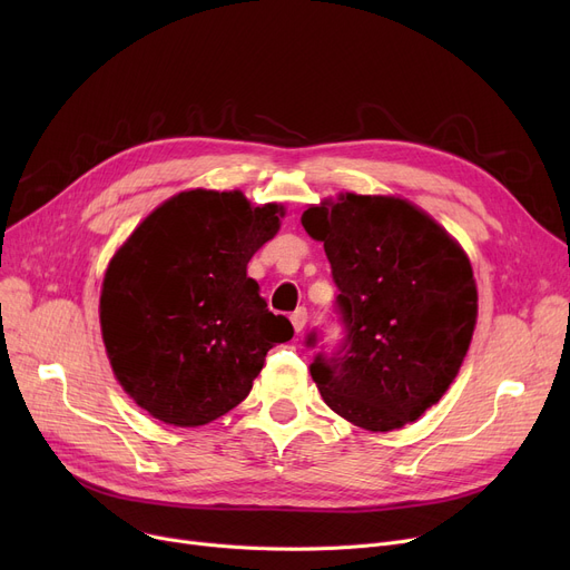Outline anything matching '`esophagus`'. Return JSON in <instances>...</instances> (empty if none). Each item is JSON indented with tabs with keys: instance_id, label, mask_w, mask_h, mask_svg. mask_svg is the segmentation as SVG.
Instances as JSON below:
<instances>
[{
	"instance_id": "esophagus-1",
	"label": "esophagus",
	"mask_w": 570,
	"mask_h": 570,
	"mask_svg": "<svg viewBox=\"0 0 570 570\" xmlns=\"http://www.w3.org/2000/svg\"><path fill=\"white\" fill-rule=\"evenodd\" d=\"M291 323L295 327V333H303L305 325H307V309L305 307H297L293 314H291Z\"/></svg>"
}]
</instances>
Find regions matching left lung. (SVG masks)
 <instances>
[{"instance_id": "obj_1", "label": "left lung", "mask_w": 570, "mask_h": 570, "mask_svg": "<svg viewBox=\"0 0 570 570\" xmlns=\"http://www.w3.org/2000/svg\"><path fill=\"white\" fill-rule=\"evenodd\" d=\"M337 284L344 340L309 365L323 402L348 423L391 432L434 406L460 372L478 316L464 249L395 196H340L305 209ZM316 333L307 346H316Z\"/></svg>"}]
</instances>
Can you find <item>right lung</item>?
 Segmentation results:
<instances>
[{"label": "right lung", "mask_w": 570, "mask_h": 570, "mask_svg": "<svg viewBox=\"0 0 570 570\" xmlns=\"http://www.w3.org/2000/svg\"><path fill=\"white\" fill-rule=\"evenodd\" d=\"M284 207L191 189L159 205L112 256L101 333L127 395L157 421L198 428L243 402L275 344L293 337L247 277Z\"/></svg>", "instance_id": "obj_1"}]
</instances>
